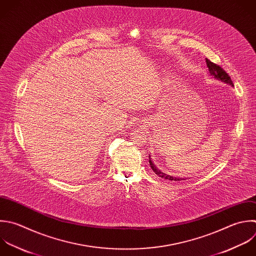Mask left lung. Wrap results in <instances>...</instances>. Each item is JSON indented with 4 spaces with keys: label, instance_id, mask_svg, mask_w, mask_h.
<instances>
[{
    "label": "left lung",
    "instance_id": "1",
    "mask_svg": "<svg viewBox=\"0 0 256 256\" xmlns=\"http://www.w3.org/2000/svg\"><path fill=\"white\" fill-rule=\"evenodd\" d=\"M206 64H207V67H208L209 74H210L213 78H215V79H217V80H219V81H221V82H224L225 84H228V85H230V86L233 87V83H232V80L230 79L229 75H228L220 66H218V65H216V64H214V63H212V62H211L210 60H208V59H206ZM149 163H150L151 169L155 172V174H157V175H158L159 177H161V178L168 179V180H171V181H181V180H185L184 178H181V177H173V176L167 175V174L163 173L162 171H160V170L155 166V164L153 163L150 154H149Z\"/></svg>",
    "mask_w": 256,
    "mask_h": 256
}]
</instances>
